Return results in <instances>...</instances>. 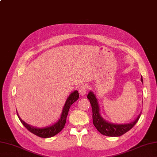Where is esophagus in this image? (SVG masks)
Returning <instances> with one entry per match:
<instances>
[{"label": "esophagus", "mask_w": 157, "mask_h": 157, "mask_svg": "<svg viewBox=\"0 0 157 157\" xmlns=\"http://www.w3.org/2000/svg\"><path fill=\"white\" fill-rule=\"evenodd\" d=\"M87 86L85 85H82L81 86L79 87V94L81 95V96H84V95H85L86 93V91H87Z\"/></svg>", "instance_id": "esophagus-1"}]
</instances>
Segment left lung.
I'll list each match as a JSON object with an SVG mask.
<instances>
[{"label":"left lung","instance_id":"1","mask_svg":"<svg viewBox=\"0 0 157 157\" xmlns=\"http://www.w3.org/2000/svg\"><path fill=\"white\" fill-rule=\"evenodd\" d=\"M140 81L143 82V77L141 76ZM93 110V124L98 131L102 135L108 136H120L131 130L138 122L141 115V113L136 119L131 123L128 124H114L106 121L102 117L100 113V108L96 96L93 91H90L87 95Z\"/></svg>","mask_w":157,"mask_h":157}]
</instances>
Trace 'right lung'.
Returning <instances> with one entry per match:
<instances>
[{
    "instance_id": "obj_1",
    "label": "right lung",
    "mask_w": 157,
    "mask_h": 157,
    "mask_svg": "<svg viewBox=\"0 0 157 157\" xmlns=\"http://www.w3.org/2000/svg\"><path fill=\"white\" fill-rule=\"evenodd\" d=\"M78 97L79 94L77 90H75L72 92V93H71L69 96L68 97L65 102V104H64L63 106L62 113H61L59 121L55 124L49 126V127L43 128L33 127V126L26 123L24 121H22L20 118V117L18 116V113L17 112V115L22 124H23L25 127L27 128L28 131H29L30 132H32L34 135H35L41 137V138H50V137L54 136L55 135H57V134L62 131L64 127V125H65L67 117L71 106L73 104L75 101L78 100Z\"/></svg>"
}]
</instances>
